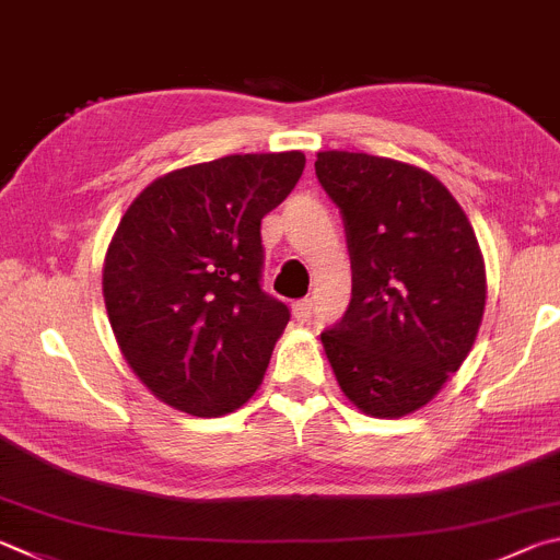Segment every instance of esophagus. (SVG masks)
Segmentation results:
<instances>
[{"mask_svg": "<svg viewBox=\"0 0 560 560\" xmlns=\"http://www.w3.org/2000/svg\"><path fill=\"white\" fill-rule=\"evenodd\" d=\"M311 311H313V301L311 299H301L293 303V318L306 323L311 318Z\"/></svg>", "mask_w": 560, "mask_h": 560, "instance_id": "obj_1", "label": "esophagus"}]
</instances>
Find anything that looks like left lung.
I'll return each mask as SVG.
<instances>
[{"instance_id":"obj_1","label":"left lung","mask_w":560,"mask_h":560,"mask_svg":"<svg viewBox=\"0 0 560 560\" xmlns=\"http://www.w3.org/2000/svg\"><path fill=\"white\" fill-rule=\"evenodd\" d=\"M315 176L342 212L352 261L350 306L320 332L335 380L374 419L419 411L480 330L475 230L439 178L404 161L318 151Z\"/></svg>"}]
</instances>
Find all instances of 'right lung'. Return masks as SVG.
<instances>
[{"label": "right lung", "mask_w": 560, "mask_h": 560, "mask_svg": "<svg viewBox=\"0 0 560 560\" xmlns=\"http://www.w3.org/2000/svg\"><path fill=\"white\" fill-rule=\"evenodd\" d=\"M303 166L301 151H281L176 168L121 215L105 254V308L156 399L210 419L259 389L291 315L261 291V218Z\"/></svg>", "instance_id": "add662e5"}]
</instances>
